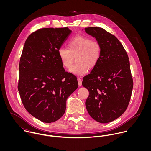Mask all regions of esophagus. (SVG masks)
<instances>
[{
	"label": "esophagus",
	"mask_w": 151,
	"mask_h": 151,
	"mask_svg": "<svg viewBox=\"0 0 151 151\" xmlns=\"http://www.w3.org/2000/svg\"><path fill=\"white\" fill-rule=\"evenodd\" d=\"M77 81H78V85L80 86H81L82 85V80L80 78H77Z\"/></svg>",
	"instance_id": "1"
}]
</instances>
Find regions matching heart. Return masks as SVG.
I'll return each mask as SVG.
<instances>
[{
    "label": "heart",
    "mask_w": 151,
    "mask_h": 151,
    "mask_svg": "<svg viewBox=\"0 0 151 151\" xmlns=\"http://www.w3.org/2000/svg\"><path fill=\"white\" fill-rule=\"evenodd\" d=\"M67 47L59 48L58 56L63 66L67 69L71 67L76 58L77 63L70 71L76 75H85L88 68H94L101 59V44L89 37L77 35L69 40Z\"/></svg>",
    "instance_id": "heart-1"
}]
</instances>
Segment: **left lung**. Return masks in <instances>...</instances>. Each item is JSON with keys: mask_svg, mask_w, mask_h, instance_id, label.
Masks as SVG:
<instances>
[{"mask_svg": "<svg viewBox=\"0 0 151 151\" xmlns=\"http://www.w3.org/2000/svg\"><path fill=\"white\" fill-rule=\"evenodd\" d=\"M101 46V59L83 86L89 91L86 102L91 117L101 123L111 122L126 111L133 88L127 53L119 40L100 27L85 28Z\"/></svg>", "mask_w": 151, "mask_h": 151, "instance_id": "left-lung-1", "label": "left lung"}]
</instances>
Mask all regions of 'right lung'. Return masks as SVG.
I'll list each match as a JSON object with an SVG mask.
<instances>
[{"label":"right lung","instance_id":"add662e5","mask_svg":"<svg viewBox=\"0 0 151 151\" xmlns=\"http://www.w3.org/2000/svg\"><path fill=\"white\" fill-rule=\"evenodd\" d=\"M71 32L67 27L39 29L28 36L22 49L18 90L27 111L44 123L62 117L67 98L78 88L77 77L65 71L58 56Z\"/></svg>","mask_w":151,"mask_h":151}]
</instances>
